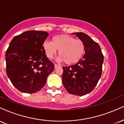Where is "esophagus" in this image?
<instances>
[{"instance_id": "34e87169", "label": "esophagus", "mask_w": 124, "mask_h": 124, "mask_svg": "<svg viewBox=\"0 0 124 124\" xmlns=\"http://www.w3.org/2000/svg\"><path fill=\"white\" fill-rule=\"evenodd\" d=\"M54 67H55V68L56 69V68H58V67H60V66H59V65H57V64H55V65H54Z\"/></svg>"}]
</instances>
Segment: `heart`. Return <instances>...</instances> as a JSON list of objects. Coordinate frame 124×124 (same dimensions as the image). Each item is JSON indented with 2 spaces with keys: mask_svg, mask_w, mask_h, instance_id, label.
Returning <instances> with one entry per match:
<instances>
[{
  "mask_svg": "<svg viewBox=\"0 0 124 124\" xmlns=\"http://www.w3.org/2000/svg\"><path fill=\"white\" fill-rule=\"evenodd\" d=\"M43 46L48 58L52 59L58 50L60 55L59 61H65L68 65L79 62L85 51L83 41L66 34L56 35L52 38V42L45 41Z\"/></svg>",
  "mask_w": 124,
  "mask_h": 124,
  "instance_id": "b5f03b06",
  "label": "heart"
}]
</instances>
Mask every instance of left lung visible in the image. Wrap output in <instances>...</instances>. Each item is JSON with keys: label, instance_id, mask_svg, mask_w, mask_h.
<instances>
[{"label": "left lung", "instance_id": "obj_1", "mask_svg": "<svg viewBox=\"0 0 124 124\" xmlns=\"http://www.w3.org/2000/svg\"><path fill=\"white\" fill-rule=\"evenodd\" d=\"M85 46L83 58L75 65L63 67L62 83L69 93L84 96L93 90L101 76L104 56L101 48L88 35L74 32Z\"/></svg>", "mask_w": 124, "mask_h": 124}]
</instances>
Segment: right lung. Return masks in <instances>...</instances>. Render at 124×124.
Listing matches in <instances>:
<instances>
[{"label": "right lung", "instance_id": "obj_1", "mask_svg": "<svg viewBox=\"0 0 124 124\" xmlns=\"http://www.w3.org/2000/svg\"><path fill=\"white\" fill-rule=\"evenodd\" d=\"M45 31H27L11 41L6 52V73L17 89L25 93L38 92L45 86L54 65L45 55Z\"/></svg>", "mask_w": 124, "mask_h": 124}]
</instances>
